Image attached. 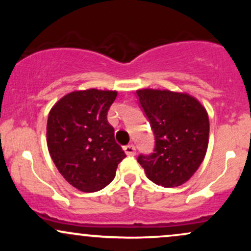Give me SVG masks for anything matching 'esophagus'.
<instances>
[{
	"label": "esophagus",
	"instance_id": "34e87169",
	"mask_svg": "<svg viewBox=\"0 0 251 251\" xmlns=\"http://www.w3.org/2000/svg\"><path fill=\"white\" fill-rule=\"evenodd\" d=\"M124 151L127 155H134L135 154V146L134 145H126L124 146Z\"/></svg>",
	"mask_w": 251,
	"mask_h": 251
}]
</instances>
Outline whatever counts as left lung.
Segmentation results:
<instances>
[{
    "label": "left lung",
    "mask_w": 251,
    "mask_h": 251,
    "mask_svg": "<svg viewBox=\"0 0 251 251\" xmlns=\"http://www.w3.org/2000/svg\"><path fill=\"white\" fill-rule=\"evenodd\" d=\"M155 146L153 153L140 154L138 163L157 185L175 188L186 183L200 168L209 144L205 107L188 93L168 89H138Z\"/></svg>",
    "instance_id": "obj_1"
}]
</instances>
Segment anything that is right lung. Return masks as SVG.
Segmentation results:
<instances>
[{
	"instance_id": "right-lung-1",
	"label": "right lung",
	"mask_w": 251,
	"mask_h": 251,
	"mask_svg": "<svg viewBox=\"0 0 251 251\" xmlns=\"http://www.w3.org/2000/svg\"><path fill=\"white\" fill-rule=\"evenodd\" d=\"M117 94L96 88L71 92L48 114L47 146L51 159L63 178L82 192L107 186L126 157L107 122Z\"/></svg>"
}]
</instances>
